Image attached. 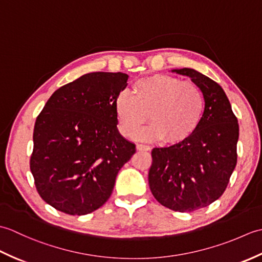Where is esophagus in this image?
I'll use <instances>...</instances> for the list:
<instances>
[{"instance_id": "1", "label": "esophagus", "mask_w": 262, "mask_h": 262, "mask_svg": "<svg viewBox=\"0 0 262 262\" xmlns=\"http://www.w3.org/2000/svg\"><path fill=\"white\" fill-rule=\"evenodd\" d=\"M136 148L137 151H149V146L144 145V144H137Z\"/></svg>"}]
</instances>
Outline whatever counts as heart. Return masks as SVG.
Returning a JSON list of instances; mask_svg holds the SVG:
<instances>
[{"label": "heart", "instance_id": "b5f03b06", "mask_svg": "<svg viewBox=\"0 0 262 262\" xmlns=\"http://www.w3.org/2000/svg\"><path fill=\"white\" fill-rule=\"evenodd\" d=\"M151 124L138 134L143 141L181 143L198 129L205 114V99L200 89L176 76L155 74L138 80L133 93L121 91L115 100L118 129L133 137L147 119Z\"/></svg>", "mask_w": 262, "mask_h": 262}]
</instances>
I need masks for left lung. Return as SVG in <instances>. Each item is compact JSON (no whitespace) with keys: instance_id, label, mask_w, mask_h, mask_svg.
Masks as SVG:
<instances>
[{"instance_id":"1","label":"left lung","mask_w":262,"mask_h":262,"mask_svg":"<svg viewBox=\"0 0 262 262\" xmlns=\"http://www.w3.org/2000/svg\"><path fill=\"white\" fill-rule=\"evenodd\" d=\"M171 72L190 77L200 89L205 114L188 140L153 148L148 183L161 205L188 213L214 203L225 191L236 165L238 124L219 83L193 69Z\"/></svg>"}]
</instances>
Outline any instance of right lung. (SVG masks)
I'll list each match as a JSON object with an SVG mask.
<instances>
[{
    "mask_svg": "<svg viewBox=\"0 0 262 262\" xmlns=\"http://www.w3.org/2000/svg\"><path fill=\"white\" fill-rule=\"evenodd\" d=\"M128 75L93 72L59 88L36 119L30 170L38 193L59 211L92 213L136 152L117 128L115 100Z\"/></svg>",
    "mask_w": 262,
    "mask_h": 262,
    "instance_id": "obj_1",
    "label": "right lung"
}]
</instances>
